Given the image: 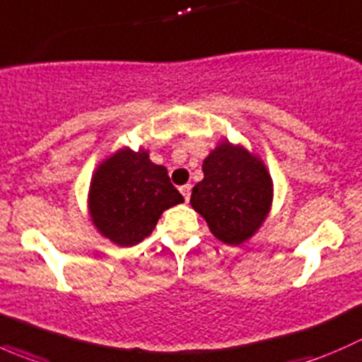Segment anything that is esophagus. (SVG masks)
Listing matches in <instances>:
<instances>
[{"mask_svg":"<svg viewBox=\"0 0 362 362\" xmlns=\"http://www.w3.org/2000/svg\"><path fill=\"white\" fill-rule=\"evenodd\" d=\"M180 192H182V196H184V199L185 202H189V198H191V185H182L180 187Z\"/></svg>","mask_w":362,"mask_h":362,"instance_id":"34e87169","label":"esophagus"}]
</instances>
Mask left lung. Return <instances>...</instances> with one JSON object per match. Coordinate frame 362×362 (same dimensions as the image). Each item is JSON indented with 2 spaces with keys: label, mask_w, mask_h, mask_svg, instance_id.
I'll return each mask as SVG.
<instances>
[{
  "label": "left lung",
  "mask_w": 362,
  "mask_h": 362,
  "mask_svg": "<svg viewBox=\"0 0 362 362\" xmlns=\"http://www.w3.org/2000/svg\"><path fill=\"white\" fill-rule=\"evenodd\" d=\"M203 175L192 187L191 206L222 243L249 242L273 204V178L264 160L224 138L204 158Z\"/></svg>",
  "instance_id": "8db88e82"
}]
</instances>
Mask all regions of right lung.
I'll return each mask as SVG.
<instances>
[{
	"label": "right lung",
	"mask_w": 362,
	"mask_h": 362,
	"mask_svg": "<svg viewBox=\"0 0 362 362\" xmlns=\"http://www.w3.org/2000/svg\"><path fill=\"white\" fill-rule=\"evenodd\" d=\"M184 203L163 164L152 163L148 148L120 147L93 171L87 211L103 238L119 247L144 242L164 210Z\"/></svg>",
	"instance_id": "add662e5"
}]
</instances>
